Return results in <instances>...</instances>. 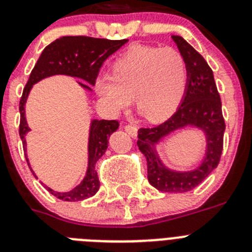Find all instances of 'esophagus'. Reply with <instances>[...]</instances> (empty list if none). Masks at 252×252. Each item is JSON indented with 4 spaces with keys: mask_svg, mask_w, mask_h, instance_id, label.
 I'll return each mask as SVG.
<instances>
[{
    "mask_svg": "<svg viewBox=\"0 0 252 252\" xmlns=\"http://www.w3.org/2000/svg\"><path fill=\"white\" fill-rule=\"evenodd\" d=\"M125 130L131 137H136L137 136V127H136L135 125H125Z\"/></svg>",
    "mask_w": 252,
    "mask_h": 252,
    "instance_id": "34e87169",
    "label": "esophagus"
}]
</instances>
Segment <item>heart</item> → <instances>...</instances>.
<instances>
[{
	"mask_svg": "<svg viewBox=\"0 0 252 252\" xmlns=\"http://www.w3.org/2000/svg\"><path fill=\"white\" fill-rule=\"evenodd\" d=\"M188 64L174 48L133 46L101 76L94 90L111 111L119 112L135 100L138 112L151 122L174 114L188 87Z\"/></svg>",
	"mask_w": 252,
	"mask_h": 252,
	"instance_id": "heart-1",
	"label": "heart"
}]
</instances>
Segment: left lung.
<instances>
[{"label": "left lung", "instance_id": "1", "mask_svg": "<svg viewBox=\"0 0 252 252\" xmlns=\"http://www.w3.org/2000/svg\"><path fill=\"white\" fill-rule=\"evenodd\" d=\"M188 64L189 81L184 100L167 121L137 131V146L147 161V179L162 192H188L201 184L220 162L225 120L214 73L204 57L181 36H172ZM185 126H196L207 133L208 152L201 165L192 172H170L160 163L154 145L166 134Z\"/></svg>", "mask_w": 252, "mask_h": 252}]
</instances>
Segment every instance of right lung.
Listing matches in <instances>:
<instances>
[{"label": "right lung", "instance_id": "1", "mask_svg": "<svg viewBox=\"0 0 252 252\" xmlns=\"http://www.w3.org/2000/svg\"><path fill=\"white\" fill-rule=\"evenodd\" d=\"M126 42L127 40H106V38H94L89 36H63L46 46L40 59L37 60L33 70L31 71V75L20 100L21 119L18 132L24 144L25 151H26L25 135L30 131L25 117V103L32 85L52 75L73 76L94 85L103 61ZM80 85L85 89L91 90L86 85ZM117 128H119V121L116 120H100V121L94 120L90 130L89 167L84 181L70 192H56L50 188H47V190L63 201H81L97 192L100 189V181H98L97 172L94 170V163L105 154L108 137Z\"/></svg>", "mask_w": 252, "mask_h": 252}]
</instances>
